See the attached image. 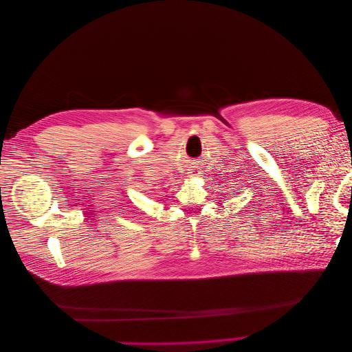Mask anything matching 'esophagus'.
<instances>
[{"label": "esophagus", "mask_w": 352, "mask_h": 352, "mask_svg": "<svg viewBox=\"0 0 352 352\" xmlns=\"http://www.w3.org/2000/svg\"><path fill=\"white\" fill-rule=\"evenodd\" d=\"M190 173H192V172H190ZM194 176H195V175H194Z\"/></svg>", "instance_id": "obj_1"}]
</instances>
